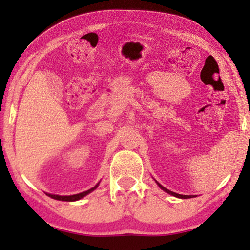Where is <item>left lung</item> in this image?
Segmentation results:
<instances>
[{
	"instance_id": "1",
	"label": "left lung",
	"mask_w": 250,
	"mask_h": 250,
	"mask_svg": "<svg viewBox=\"0 0 250 250\" xmlns=\"http://www.w3.org/2000/svg\"><path fill=\"white\" fill-rule=\"evenodd\" d=\"M157 184H158L160 189H163L164 191H165V192L169 193V194H172V196H174V197H176V198H181V199H189V198H191V196H184V194H179V193H175V192H173V191H169V190H167L166 188H164V187L162 186V184H159L158 182H157Z\"/></svg>"
}]
</instances>
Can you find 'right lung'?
<instances>
[{
  "label": "right lung",
  "mask_w": 250,
  "mask_h": 250,
  "mask_svg": "<svg viewBox=\"0 0 250 250\" xmlns=\"http://www.w3.org/2000/svg\"><path fill=\"white\" fill-rule=\"evenodd\" d=\"M98 186H99V183H98L95 187L92 188V189H90V190L84 191V192H81V193H77V194H73V196H58V194H50V193H47V196L52 198V199H56V200H61V201H76V200L82 199V198L86 196V194L91 193L92 191H94V190L98 188Z\"/></svg>",
  "instance_id": "obj_1"
}]
</instances>
